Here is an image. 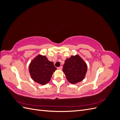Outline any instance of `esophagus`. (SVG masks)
Segmentation results:
<instances>
[{"label":"esophagus","mask_w":120,"mask_h":120,"mask_svg":"<svg viewBox=\"0 0 120 120\" xmlns=\"http://www.w3.org/2000/svg\"><path fill=\"white\" fill-rule=\"evenodd\" d=\"M63 68V67H61V66H60V67H58L57 68V69L58 70H61V69Z\"/></svg>","instance_id":"1"}]
</instances>
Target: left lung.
<instances>
[{
	"label": "left lung",
	"instance_id": "1",
	"mask_svg": "<svg viewBox=\"0 0 120 120\" xmlns=\"http://www.w3.org/2000/svg\"><path fill=\"white\" fill-rule=\"evenodd\" d=\"M88 66L79 54L71 56L65 60L63 71L67 80L72 84L82 81L86 77Z\"/></svg>",
	"mask_w": 120,
	"mask_h": 120
}]
</instances>
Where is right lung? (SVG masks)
<instances>
[{
    "instance_id": "add662e5",
    "label": "right lung",
    "mask_w": 120,
    "mask_h": 120,
    "mask_svg": "<svg viewBox=\"0 0 120 120\" xmlns=\"http://www.w3.org/2000/svg\"><path fill=\"white\" fill-rule=\"evenodd\" d=\"M28 70L32 80L40 85H45L50 81L56 68L45 56L39 54L31 60Z\"/></svg>"
}]
</instances>
